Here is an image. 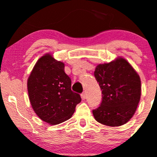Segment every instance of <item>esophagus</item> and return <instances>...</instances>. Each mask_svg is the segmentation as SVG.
Returning <instances> with one entry per match:
<instances>
[{"mask_svg": "<svg viewBox=\"0 0 157 157\" xmlns=\"http://www.w3.org/2000/svg\"><path fill=\"white\" fill-rule=\"evenodd\" d=\"M81 98L82 99V100H85V99L86 98V92H83L81 94Z\"/></svg>", "mask_w": 157, "mask_h": 157, "instance_id": "1", "label": "esophagus"}]
</instances>
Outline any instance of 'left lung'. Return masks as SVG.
Returning a JSON list of instances; mask_svg holds the SVG:
<instances>
[{"mask_svg": "<svg viewBox=\"0 0 157 157\" xmlns=\"http://www.w3.org/2000/svg\"><path fill=\"white\" fill-rule=\"evenodd\" d=\"M94 77L102 90V102L92 111L95 120L105 125L120 126L134 116L141 96L140 76L122 57L99 64Z\"/></svg>", "mask_w": 157, "mask_h": 157, "instance_id": "obj_1", "label": "left lung"}]
</instances>
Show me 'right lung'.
<instances>
[{"instance_id": "right-lung-1", "label": "right lung", "mask_w": 157, "mask_h": 157, "mask_svg": "<svg viewBox=\"0 0 157 157\" xmlns=\"http://www.w3.org/2000/svg\"><path fill=\"white\" fill-rule=\"evenodd\" d=\"M64 63L46 54L37 60L27 81L32 109L43 121L57 125L71 117L81 101L71 91V80Z\"/></svg>"}]
</instances>
